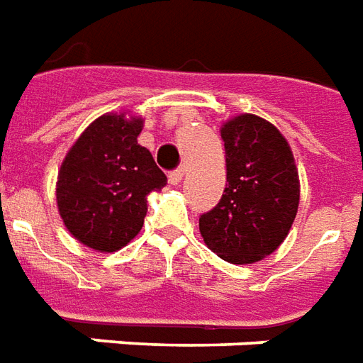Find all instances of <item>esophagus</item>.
Segmentation results:
<instances>
[{
  "instance_id": "34e87169",
  "label": "esophagus",
  "mask_w": 363,
  "mask_h": 363,
  "mask_svg": "<svg viewBox=\"0 0 363 363\" xmlns=\"http://www.w3.org/2000/svg\"><path fill=\"white\" fill-rule=\"evenodd\" d=\"M184 174H186V167L177 169V171H173V173L169 174V182H171L173 186H177V184H181V182H182Z\"/></svg>"
}]
</instances>
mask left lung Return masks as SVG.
<instances>
[{
    "label": "left lung",
    "mask_w": 363,
    "mask_h": 363,
    "mask_svg": "<svg viewBox=\"0 0 363 363\" xmlns=\"http://www.w3.org/2000/svg\"><path fill=\"white\" fill-rule=\"evenodd\" d=\"M227 186L200 217L206 246L235 265L256 264L283 244L300 202V179L289 142L257 115L223 123Z\"/></svg>",
    "instance_id": "left-lung-1"
}]
</instances>
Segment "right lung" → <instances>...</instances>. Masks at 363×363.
I'll return each instance as SVG.
<instances>
[{
    "label": "right lung",
    "mask_w": 363,
    "mask_h": 363,
    "mask_svg": "<svg viewBox=\"0 0 363 363\" xmlns=\"http://www.w3.org/2000/svg\"><path fill=\"white\" fill-rule=\"evenodd\" d=\"M144 121L106 113L90 123L61 163L55 184L59 216L80 244L117 252L138 235L147 194L167 184L150 150L138 144Z\"/></svg>",
    "instance_id": "add662e5"
}]
</instances>
